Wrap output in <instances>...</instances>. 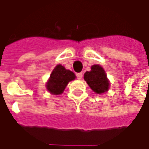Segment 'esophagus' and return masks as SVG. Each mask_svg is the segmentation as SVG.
I'll return each instance as SVG.
<instances>
[{
    "instance_id": "1",
    "label": "esophagus",
    "mask_w": 149,
    "mask_h": 149,
    "mask_svg": "<svg viewBox=\"0 0 149 149\" xmlns=\"http://www.w3.org/2000/svg\"><path fill=\"white\" fill-rule=\"evenodd\" d=\"M77 79H79V80H81V79L83 77L82 72H79V73H77Z\"/></svg>"
}]
</instances>
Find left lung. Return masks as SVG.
<instances>
[{"label": "left lung", "mask_w": 149, "mask_h": 149, "mask_svg": "<svg viewBox=\"0 0 149 149\" xmlns=\"http://www.w3.org/2000/svg\"><path fill=\"white\" fill-rule=\"evenodd\" d=\"M84 79L96 94H103L109 91L110 83L107 78L105 71L99 64L93 65L91 70L85 72Z\"/></svg>", "instance_id": "obj_1"}]
</instances>
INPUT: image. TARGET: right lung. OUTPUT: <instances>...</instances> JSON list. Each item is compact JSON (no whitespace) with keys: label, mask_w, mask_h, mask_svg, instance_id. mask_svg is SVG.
<instances>
[{"label":"right lung","mask_w":149,"mask_h":149,"mask_svg":"<svg viewBox=\"0 0 149 149\" xmlns=\"http://www.w3.org/2000/svg\"><path fill=\"white\" fill-rule=\"evenodd\" d=\"M76 78L72 71L66 69L61 64H58L54 68L49 79L46 83V89L52 95H60L69 81Z\"/></svg>","instance_id":"1"}]
</instances>
